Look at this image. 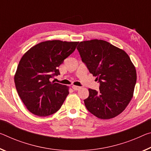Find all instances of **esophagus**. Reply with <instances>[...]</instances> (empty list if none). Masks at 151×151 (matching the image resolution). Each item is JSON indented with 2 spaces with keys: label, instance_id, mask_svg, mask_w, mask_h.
Instances as JSON below:
<instances>
[{
  "label": "esophagus",
  "instance_id": "34e87169",
  "mask_svg": "<svg viewBox=\"0 0 151 151\" xmlns=\"http://www.w3.org/2000/svg\"><path fill=\"white\" fill-rule=\"evenodd\" d=\"M72 88H73L75 91H78L80 89L81 87H78V86H76V85H73L72 86Z\"/></svg>",
  "mask_w": 151,
  "mask_h": 151
}]
</instances>
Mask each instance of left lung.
Masks as SVG:
<instances>
[{"label":"left lung","instance_id":"1","mask_svg":"<svg viewBox=\"0 0 151 151\" xmlns=\"http://www.w3.org/2000/svg\"><path fill=\"white\" fill-rule=\"evenodd\" d=\"M82 61L99 83V91L88 88L86 108L97 118L120 114L133 97L136 71L125 51L101 40L81 42L76 47Z\"/></svg>","mask_w":151,"mask_h":151}]
</instances>
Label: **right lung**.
<instances>
[{
	"mask_svg": "<svg viewBox=\"0 0 151 151\" xmlns=\"http://www.w3.org/2000/svg\"><path fill=\"white\" fill-rule=\"evenodd\" d=\"M78 42L48 40L26 52L14 80L19 96L27 109L38 116H47L60 108L69 94L66 85L50 81L60 75L58 67L73 53Z\"/></svg>",
	"mask_w": 151,
	"mask_h": 151,
	"instance_id": "1",
	"label": "right lung"
}]
</instances>
